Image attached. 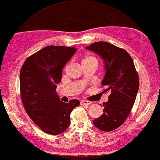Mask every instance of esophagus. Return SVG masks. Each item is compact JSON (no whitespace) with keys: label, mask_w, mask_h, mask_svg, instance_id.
<instances>
[{"label":"esophagus","mask_w":160,"mask_h":160,"mask_svg":"<svg viewBox=\"0 0 160 160\" xmlns=\"http://www.w3.org/2000/svg\"><path fill=\"white\" fill-rule=\"evenodd\" d=\"M91 101H85V100H82L80 101V104L82 106H86V105H89V104H91Z\"/></svg>","instance_id":"1"}]
</instances>
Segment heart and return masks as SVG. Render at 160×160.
Returning <instances> with one entry per match:
<instances>
[{"label": "heart", "mask_w": 160, "mask_h": 160, "mask_svg": "<svg viewBox=\"0 0 160 160\" xmlns=\"http://www.w3.org/2000/svg\"><path fill=\"white\" fill-rule=\"evenodd\" d=\"M85 61H94V62H97V59H96L94 57H86L85 58H84L82 62H85Z\"/></svg>", "instance_id": "1"}]
</instances>
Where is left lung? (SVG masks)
Instances as JSON below:
<instances>
[{"label": "left lung", "mask_w": 160, "mask_h": 160, "mask_svg": "<svg viewBox=\"0 0 160 160\" xmlns=\"http://www.w3.org/2000/svg\"><path fill=\"white\" fill-rule=\"evenodd\" d=\"M103 60L105 75L101 85L110 92L103 102V114L93 121L103 132L115 130L127 120L134 104L139 88V78L132 57L126 50L107 42H97L85 48Z\"/></svg>", "instance_id": "8db88e82"}]
</instances>
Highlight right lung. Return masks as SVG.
Wrapping results in <instances>:
<instances>
[{"mask_svg":"<svg viewBox=\"0 0 160 160\" xmlns=\"http://www.w3.org/2000/svg\"><path fill=\"white\" fill-rule=\"evenodd\" d=\"M76 52L75 48L50 45L32 54L20 71V92L26 112L43 132L63 133L70 124V115L80 101L62 102L56 92L63 66Z\"/></svg>","mask_w":160,"mask_h":160,"instance_id":"add662e5","label":"right lung"}]
</instances>
